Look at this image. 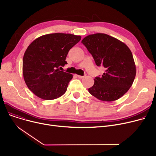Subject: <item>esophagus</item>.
<instances>
[{
    "label": "esophagus",
    "mask_w": 156,
    "mask_h": 156,
    "mask_svg": "<svg viewBox=\"0 0 156 156\" xmlns=\"http://www.w3.org/2000/svg\"><path fill=\"white\" fill-rule=\"evenodd\" d=\"M77 76H78V78H84L85 76H80V75H76Z\"/></svg>",
    "instance_id": "1"
}]
</instances>
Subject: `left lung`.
Returning <instances> with one entry per match:
<instances>
[{"mask_svg":"<svg viewBox=\"0 0 156 156\" xmlns=\"http://www.w3.org/2000/svg\"><path fill=\"white\" fill-rule=\"evenodd\" d=\"M81 43L92 54L97 66L105 69L101 77L95 78L89 93L102 101L118 100L128 91L136 75L130 49L120 40L104 34L88 35Z\"/></svg>","mask_w":156,"mask_h":156,"instance_id":"left-lung-1","label":"left lung"}]
</instances>
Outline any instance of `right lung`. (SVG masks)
Instances as JSON below:
<instances>
[{
    "instance_id": "add662e5",
    "label": "right lung",
    "mask_w": 156,
    "mask_h": 156,
    "mask_svg": "<svg viewBox=\"0 0 156 156\" xmlns=\"http://www.w3.org/2000/svg\"><path fill=\"white\" fill-rule=\"evenodd\" d=\"M80 40L79 35L56 33L41 36L30 44L23 56V74L35 95L52 100L66 92L73 75L59 68L67 64L69 51Z\"/></svg>"
}]
</instances>
